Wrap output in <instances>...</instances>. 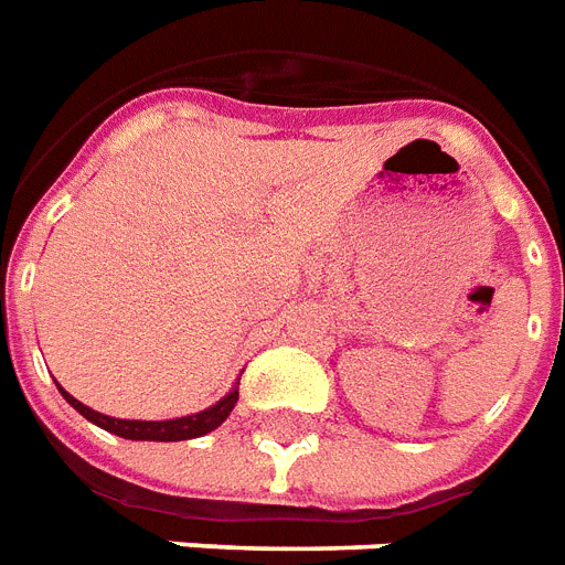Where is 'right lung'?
Here are the masks:
<instances>
[{
    "mask_svg": "<svg viewBox=\"0 0 565 565\" xmlns=\"http://www.w3.org/2000/svg\"><path fill=\"white\" fill-rule=\"evenodd\" d=\"M57 391L63 394V399L78 411L81 417H87L93 426L110 431V435H119L125 440H157V444H174V440H192V437H204L210 431L224 423L230 417V411L236 408L238 399V382L230 387L227 394L221 396L218 403L210 405V408L198 411V414H186V417H174V419H119V417H107L102 411H93L89 405H84L81 399L63 391L57 385Z\"/></svg>",
    "mask_w": 565,
    "mask_h": 565,
    "instance_id": "add662e5",
    "label": "right lung"
}]
</instances>
